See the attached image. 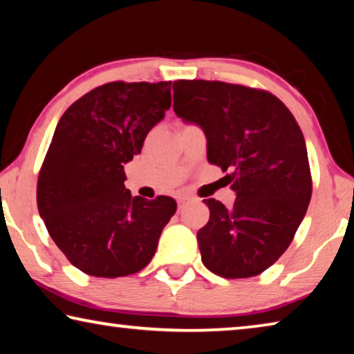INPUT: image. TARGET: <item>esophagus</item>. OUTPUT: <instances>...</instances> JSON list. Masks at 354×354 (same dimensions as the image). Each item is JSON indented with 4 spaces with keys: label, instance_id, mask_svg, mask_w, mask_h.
Masks as SVG:
<instances>
[{
    "label": "esophagus",
    "instance_id": "esophagus-1",
    "mask_svg": "<svg viewBox=\"0 0 354 354\" xmlns=\"http://www.w3.org/2000/svg\"><path fill=\"white\" fill-rule=\"evenodd\" d=\"M187 203H189L187 196H179V198H178V207L181 209V207H184L185 205H187Z\"/></svg>",
    "mask_w": 354,
    "mask_h": 354
}]
</instances>
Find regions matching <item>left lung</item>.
Segmentation results:
<instances>
[{
  "label": "left lung",
  "mask_w": 354,
  "mask_h": 354,
  "mask_svg": "<svg viewBox=\"0 0 354 354\" xmlns=\"http://www.w3.org/2000/svg\"><path fill=\"white\" fill-rule=\"evenodd\" d=\"M173 109L207 139V160L230 171L232 207L207 198V223L196 232L201 261L227 279L267 270L289 248L313 195L304 137L273 93L241 84L179 80Z\"/></svg>",
  "instance_id": "obj_1"
}]
</instances>
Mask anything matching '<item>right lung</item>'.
Instances as JSON below:
<instances>
[{"label":"right lung","instance_id":"1","mask_svg":"<svg viewBox=\"0 0 354 354\" xmlns=\"http://www.w3.org/2000/svg\"><path fill=\"white\" fill-rule=\"evenodd\" d=\"M170 91V81L107 82L59 120L39 171L37 207L59 250L91 277L140 272L176 212L170 196L149 201L124 187V164L164 118Z\"/></svg>","mask_w":354,"mask_h":354}]
</instances>
